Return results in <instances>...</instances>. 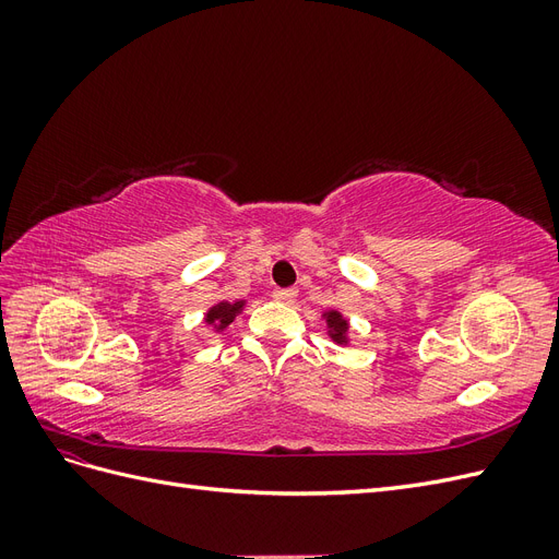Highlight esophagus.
Wrapping results in <instances>:
<instances>
[{
    "label": "esophagus",
    "instance_id": "1",
    "mask_svg": "<svg viewBox=\"0 0 559 559\" xmlns=\"http://www.w3.org/2000/svg\"><path fill=\"white\" fill-rule=\"evenodd\" d=\"M273 296H275L280 302H292V300L298 296V292L294 289V286H289V289H275Z\"/></svg>",
    "mask_w": 559,
    "mask_h": 559
}]
</instances>
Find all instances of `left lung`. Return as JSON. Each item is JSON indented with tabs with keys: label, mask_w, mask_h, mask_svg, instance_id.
<instances>
[{
	"label": "left lung",
	"mask_w": 559,
	"mask_h": 559,
	"mask_svg": "<svg viewBox=\"0 0 559 559\" xmlns=\"http://www.w3.org/2000/svg\"><path fill=\"white\" fill-rule=\"evenodd\" d=\"M326 317V324H329V335L333 337L335 343H341V345H345L347 343V319H343V314L341 312H335V310H331V312H326L324 314Z\"/></svg>",
	"instance_id": "8db88e82"
}]
</instances>
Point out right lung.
Returning <instances> with one entry per match:
<instances>
[{
  "mask_svg": "<svg viewBox=\"0 0 559 559\" xmlns=\"http://www.w3.org/2000/svg\"><path fill=\"white\" fill-rule=\"evenodd\" d=\"M242 306H245V300H235V302H218V306H214L210 312H207V317H205V321L210 326H214L216 331H224L230 321L235 319V314H238L240 310H242Z\"/></svg>",
  "mask_w": 559,
  "mask_h": 559,
  "instance_id": "right-lung-1",
  "label": "right lung"
}]
</instances>
